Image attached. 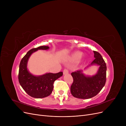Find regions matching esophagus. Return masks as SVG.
Masks as SVG:
<instances>
[{"label":"esophagus","instance_id":"34e87169","mask_svg":"<svg viewBox=\"0 0 126 126\" xmlns=\"http://www.w3.org/2000/svg\"><path fill=\"white\" fill-rule=\"evenodd\" d=\"M68 72H69V71H68V70L67 69H64L63 71V75H66V74H68Z\"/></svg>","mask_w":126,"mask_h":126}]
</instances>
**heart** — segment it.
Masks as SVG:
<instances>
[{
  "label": "heart",
  "mask_w": 126,
  "mask_h": 126,
  "mask_svg": "<svg viewBox=\"0 0 126 126\" xmlns=\"http://www.w3.org/2000/svg\"><path fill=\"white\" fill-rule=\"evenodd\" d=\"M82 56V53L80 51H77L75 52L74 54L72 55V58L74 60H79L81 58V57Z\"/></svg>",
  "instance_id": "heart-1"
}]
</instances>
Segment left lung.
I'll return each mask as SVG.
<instances>
[{
    "mask_svg": "<svg viewBox=\"0 0 126 126\" xmlns=\"http://www.w3.org/2000/svg\"><path fill=\"white\" fill-rule=\"evenodd\" d=\"M95 59L89 66H99L97 73L93 76H87L82 70L72 72L71 76L74 81L70 87L71 94L74 97L80 99H89L94 97L104 87L106 81V64L99 53L94 51Z\"/></svg>",
    "mask_w": 126,
    "mask_h": 126,
    "instance_id": "1",
    "label": "left lung"
}]
</instances>
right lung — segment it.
<instances>
[{"mask_svg":"<svg viewBox=\"0 0 126 126\" xmlns=\"http://www.w3.org/2000/svg\"><path fill=\"white\" fill-rule=\"evenodd\" d=\"M48 46H40L33 48L27 52L22 58L19 70L18 80L23 89L29 96L35 98H43L50 95L54 88V82L62 77L63 72L58 73H46L43 75L35 76L28 71L27 63L29 57L38 50H48Z\"/></svg>","mask_w":126,"mask_h":126,"instance_id":"right-lung-1","label":"right lung"}]
</instances>
